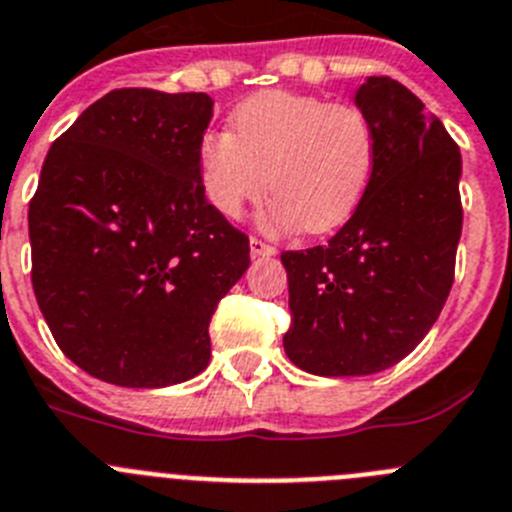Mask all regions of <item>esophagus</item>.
Segmentation results:
<instances>
[{
    "instance_id": "1",
    "label": "esophagus",
    "mask_w": 512,
    "mask_h": 512,
    "mask_svg": "<svg viewBox=\"0 0 512 512\" xmlns=\"http://www.w3.org/2000/svg\"><path fill=\"white\" fill-rule=\"evenodd\" d=\"M250 252H252V257H273L278 250H275L273 245H267V242H262V239L252 237L250 239Z\"/></svg>"
}]
</instances>
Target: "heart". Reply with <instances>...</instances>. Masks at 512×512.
Wrapping results in <instances>:
<instances>
[{"mask_svg": "<svg viewBox=\"0 0 512 512\" xmlns=\"http://www.w3.org/2000/svg\"><path fill=\"white\" fill-rule=\"evenodd\" d=\"M375 163V127L362 109L290 91L252 96L232 114V135L199 142L201 188L219 214L239 219L270 186L267 224L308 234L347 222Z\"/></svg>", "mask_w": 512, "mask_h": 512, "instance_id": "heart-1", "label": "heart"}]
</instances>
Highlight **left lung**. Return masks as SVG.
Here are the masks:
<instances>
[{"label":"left lung","instance_id":"8db88e82","mask_svg":"<svg viewBox=\"0 0 512 512\" xmlns=\"http://www.w3.org/2000/svg\"><path fill=\"white\" fill-rule=\"evenodd\" d=\"M377 137L365 199L329 245L283 252L288 359L321 377H362L411 354L439 319L462 237V155L439 117L388 76L354 94Z\"/></svg>","mask_w":512,"mask_h":512}]
</instances>
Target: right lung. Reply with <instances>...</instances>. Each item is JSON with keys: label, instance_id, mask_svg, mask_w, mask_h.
Masks as SVG:
<instances>
[{"label": "right lung", "instance_id": "right-lung-1", "mask_svg": "<svg viewBox=\"0 0 512 512\" xmlns=\"http://www.w3.org/2000/svg\"><path fill=\"white\" fill-rule=\"evenodd\" d=\"M209 94L117 89L48 150L27 224L32 288L61 352L122 388H165L211 357L209 321L250 239L206 201Z\"/></svg>", "mask_w": 512, "mask_h": 512}]
</instances>
